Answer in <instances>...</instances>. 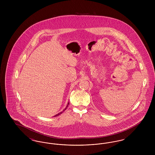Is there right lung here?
<instances>
[{
    "label": "right lung",
    "mask_w": 155,
    "mask_h": 155,
    "mask_svg": "<svg viewBox=\"0 0 155 155\" xmlns=\"http://www.w3.org/2000/svg\"><path fill=\"white\" fill-rule=\"evenodd\" d=\"M68 104H69V103H68H68H67V105L66 107V108H65V109H64V110H63V111H61V112H60V113H58V114H56V115H55V116H54V117H56V116H59V115H60V114H61V113H63V111H64L66 110L67 108V107H68Z\"/></svg>",
    "instance_id": "add662e5"
}]
</instances>
